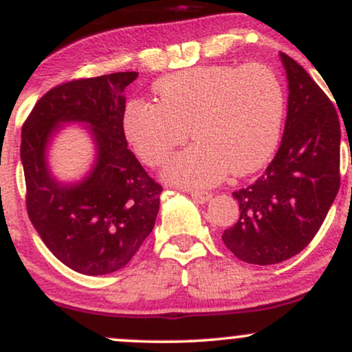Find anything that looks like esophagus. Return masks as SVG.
<instances>
[{"instance_id": "34e87169", "label": "esophagus", "mask_w": 352, "mask_h": 352, "mask_svg": "<svg viewBox=\"0 0 352 352\" xmlns=\"http://www.w3.org/2000/svg\"><path fill=\"white\" fill-rule=\"evenodd\" d=\"M190 197H192V199L195 200L197 204H205V201H208L210 199H212V195H210L208 192H201V190L190 192Z\"/></svg>"}]
</instances>
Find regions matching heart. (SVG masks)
<instances>
[{"label": "heart", "instance_id": "1", "mask_svg": "<svg viewBox=\"0 0 352 352\" xmlns=\"http://www.w3.org/2000/svg\"><path fill=\"white\" fill-rule=\"evenodd\" d=\"M155 102L131 100L124 132L137 155L160 167L172 152L197 142L168 164L165 179L182 187L218 184L230 172L248 175L268 162L285 117V91L272 67L212 64L164 76L153 84Z\"/></svg>", "mask_w": 352, "mask_h": 352}]
</instances>
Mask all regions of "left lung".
<instances>
[{"label":"left lung","instance_id":"8db88e82","mask_svg":"<svg viewBox=\"0 0 352 352\" xmlns=\"http://www.w3.org/2000/svg\"><path fill=\"white\" fill-rule=\"evenodd\" d=\"M280 58L289 89L281 145L260 179L233 192L240 218L221 235L230 252L253 265L281 263L306 248L341 184L336 107L296 60Z\"/></svg>","mask_w":352,"mask_h":352}]
</instances>
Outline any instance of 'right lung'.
Wrapping results in <instances>:
<instances>
[{
	"label": "right lung",
	"instance_id": "add662e5",
	"mask_svg": "<svg viewBox=\"0 0 352 352\" xmlns=\"http://www.w3.org/2000/svg\"><path fill=\"white\" fill-rule=\"evenodd\" d=\"M137 72H114L56 86L36 102L21 131L26 208L52 254L74 272L99 276L120 270L151 235L162 187L129 151L124 89ZM88 125L96 160L74 184L58 182L47 147L63 123Z\"/></svg>",
	"mask_w": 352,
	"mask_h": 352
}]
</instances>
